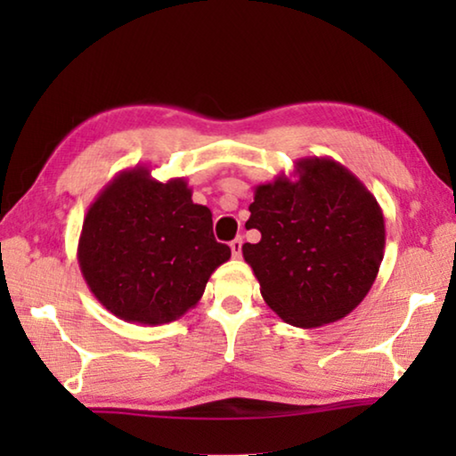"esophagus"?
Wrapping results in <instances>:
<instances>
[{
  "mask_svg": "<svg viewBox=\"0 0 456 456\" xmlns=\"http://www.w3.org/2000/svg\"><path fill=\"white\" fill-rule=\"evenodd\" d=\"M229 247H231V253H233V257H235V259H237V257H241V247H243V239H241V237L233 239V241L229 243Z\"/></svg>",
  "mask_w": 456,
  "mask_h": 456,
  "instance_id": "obj_1",
  "label": "esophagus"
}]
</instances>
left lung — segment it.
Listing matches in <instances>:
<instances>
[{
  "mask_svg": "<svg viewBox=\"0 0 456 456\" xmlns=\"http://www.w3.org/2000/svg\"><path fill=\"white\" fill-rule=\"evenodd\" d=\"M243 257L265 304L296 328L338 322L358 307L380 269L384 215L356 175L328 157L296 160L293 179L280 175L256 187Z\"/></svg>",
  "mask_w": 456,
  "mask_h": 456,
  "instance_id": "obj_1",
  "label": "left lung"
}]
</instances>
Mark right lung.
<instances>
[{"mask_svg":"<svg viewBox=\"0 0 456 456\" xmlns=\"http://www.w3.org/2000/svg\"><path fill=\"white\" fill-rule=\"evenodd\" d=\"M184 179L160 183L146 167L120 171L84 217L78 264L90 291L117 318L160 326L199 304L231 257L215 241L209 207Z\"/></svg>","mask_w":456,"mask_h":456,"instance_id":"right-lung-1","label":"right lung"}]
</instances>
